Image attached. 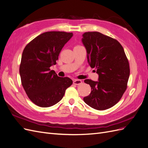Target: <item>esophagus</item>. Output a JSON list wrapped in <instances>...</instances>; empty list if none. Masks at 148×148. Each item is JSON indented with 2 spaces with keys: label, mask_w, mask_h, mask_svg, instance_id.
Returning a JSON list of instances; mask_svg holds the SVG:
<instances>
[{
  "label": "esophagus",
  "mask_w": 148,
  "mask_h": 148,
  "mask_svg": "<svg viewBox=\"0 0 148 148\" xmlns=\"http://www.w3.org/2000/svg\"><path fill=\"white\" fill-rule=\"evenodd\" d=\"M82 83V81L80 79H75L73 81V84H76V85H79L81 84Z\"/></svg>",
  "instance_id": "1"
}]
</instances>
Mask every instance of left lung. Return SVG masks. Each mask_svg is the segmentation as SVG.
<instances>
[{
  "label": "left lung",
  "mask_w": 148,
  "mask_h": 148,
  "mask_svg": "<svg viewBox=\"0 0 148 148\" xmlns=\"http://www.w3.org/2000/svg\"><path fill=\"white\" fill-rule=\"evenodd\" d=\"M82 42L88 63L99 75L98 82L84 81L90 85L91 92L83 100L95 109H109L120 100L127 88L130 65L126 54L117 40L97 31L84 33Z\"/></svg>",
  "instance_id": "8db88e82"
}]
</instances>
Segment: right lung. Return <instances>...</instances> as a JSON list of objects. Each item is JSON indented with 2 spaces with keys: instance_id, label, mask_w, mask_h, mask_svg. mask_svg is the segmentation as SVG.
I'll use <instances>...</instances> for the list:
<instances>
[{
  "instance_id": "1",
  "label": "right lung",
  "mask_w": 148,
  "mask_h": 148,
  "mask_svg": "<svg viewBox=\"0 0 148 148\" xmlns=\"http://www.w3.org/2000/svg\"><path fill=\"white\" fill-rule=\"evenodd\" d=\"M72 36V33L49 31L38 36L25 46L20 65L21 82L29 99L36 106L55 105L72 84L70 78L58 77L50 69Z\"/></svg>"
}]
</instances>
